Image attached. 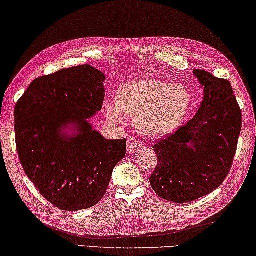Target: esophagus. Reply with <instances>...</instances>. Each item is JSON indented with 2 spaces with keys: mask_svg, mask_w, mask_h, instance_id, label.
<instances>
[{
  "mask_svg": "<svg viewBox=\"0 0 256 256\" xmlns=\"http://www.w3.org/2000/svg\"><path fill=\"white\" fill-rule=\"evenodd\" d=\"M140 140H136V138H134L132 136H129L128 140H127V148H128V152L129 153H132L134 150H136L140 148Z\"/></svg>",
  "mask_w": 256,
  "mask_h": 256,
  "instance_id": "esophagus-1",
  "label": "esophagus"
}]
</instances>
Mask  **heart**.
<instances>
[{
  "mask_svg": "<svg viewBox=\"0 0 256 256\" xmlns=\"http://www.w3.org/2000/svg\"><path fill=\"white\" fill-rule=\"evenodd\" d=\"M190 102L186 87L145 78L124 84L116 102L106 100L104 110L113 122H120L124 112L135 116L138 130L144 135L162 136L179 127Z\"/></svg>",
  "mask_w": 256,
  "mask_h": 256,
  "instance_id": "1",
  "label": "heart"
}]
</instances>
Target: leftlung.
I'll list each match as a JSON object with an SVG mask.
<instances>
[{"label": "left lung", "instance_id": "8db88e82", "mask_svg": "<svg viewBox=\"0 0 256 256\" xmlns=\"http://www.w3.org/2000/svg\"><path fill=\"white\" fill-rule=\"evenodd\" d=\"M204 87L198 113L156 142L158 164L150 184L158 196L187 203L210 194L232 169L242 129V110L227 79L194 70Z\"/></svg>", "mask_w": 256, "mask_h": 256}]
</instances>
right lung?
I'll use <instances>...</instances> for the list:
<instances>
[{"mask_svg": "<svg viewBox=\"0 0 256 256\" xmlns=\"http://www.w3.org/2000/svg\"><path fill=\"white\" fill-rule=\"evenodd\" d=\"M104 79L88 64L58 70L36 78L16 104L20 163L40 195L60 210L98 204L126 156V138L106 140L87 121L102 108ZM72 122L80 132L61 138L60 128Z\"/></svg>", "mask_w": 256, "mask_h": 256, "instance_id": "right-lung-1", "label": "right lung"}]
</instances>
